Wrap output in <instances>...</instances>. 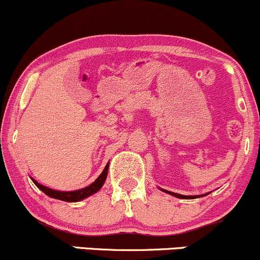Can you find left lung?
Returning <instances> with one entry per match:
<instances>
[{
  "label": "left lung",
  "mask_w": 260,
  "mask_h": 260,
  "mask_svg": "<svg viewBox=\"0 0 260 260\" xmlns=\"http://www.w3.org/2000/svg\"><path fill=\"white\" fill-rule=\"evenodd\" d=\"M164 192H166V193H170V194L171 196H174V197H177V198H181V199H194V198H197V196H182V194H178V193H174V192H169V190H165V189H162ZM209 194V193H208ZM203 196H207V194H203ZM199 197H202V196H199ZM198 197V198H199Z\"/></svg>",
  "instance_id": "1"
}]
</instances>
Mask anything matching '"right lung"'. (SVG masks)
I'll return each mask as SVG.
<instances>
[{
  "label": "right lung",
  "instance_id": "obj_1",
  "mask_svg": "<svg viewBox=\"0 0 260 260\" xmlns=\"http://www.w3.org/2000/svg\"><path fill=\"white\" fill-rule=\"evenodd\" d=\"M107 170H109V164L105 166V169H104V171L101 172V175L99 177L96 178L94 182H92L91 184H89L88 187L83 188V189H78V190H72V192H61V190H55V189H51V188L49 187H45L43 184L38 183L37 181L32 180V182L35 183V186L38 188H40L41 190L45 193V194H47L49 197H51V198H55V199H59V201H64V202H79L82 201V199L86 198V197L94 194V193H96L98 190L100 189L101 187H103L104 182L106 180V176H107Z\"/></svg>",
  "mask_w": 260,
  "mask_h": 260
}]
</instances>
